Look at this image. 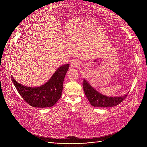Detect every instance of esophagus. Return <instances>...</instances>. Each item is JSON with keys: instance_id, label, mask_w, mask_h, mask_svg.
Listing matches in <instances>:
<instances>
[{"instance_id": "34e87169", "label": "esophagus", "mask_w": 147, "mask_h": 147, "mask_svg": "<svg viewBox=\"0 0 147 147\" xmlns=\"http://www.w3.org/2000/svg\"><path fill=\"white\" fill-rule=\"evenodd\" d=\"M79 63L76 61V60H73L71 62V65H70V66L71 67H77L79 66Z\"/></svg>"}]
</instances>
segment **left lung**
<instances>
[{
	"instance_id": "left-lung-1",
	"label": "left lung",
	"mask_w": 147,
	"mask_h": 147,
	"mask_svg": "<svg viewBox=\"0 0 147 147\" xmlns=\"http://www.w3.org/2000/svg\"><path fill=\"white\" fill-rule=\"evenodd\" d=\"M83 89L91 105L95 107L108 108L117 105L126 98L127 94L122 96H107L101 94L95 90L90 84L84 79Z\"/></svg>"
}]
</instances>
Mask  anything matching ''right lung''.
<instances>
[{
	"instance_id": "right-lung-1",
	"label": "right lung",
	"mask_w": 147,
	"mask_h": 147,
	"mask_svg": "<svg viewBox=\"0 0 147 147\" xmlns=\"http://www.w3.org/2000/svg\"><path fill=\"white\" fill-rule=\"evenodd\" d=\"M69 64L59 67L45 84L38 87L23 86L11 78L19 94L31 107L48 108L53 106L61 96L63 81L69 69Z\"/></svg>"
}]
</instances>
